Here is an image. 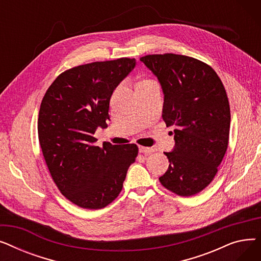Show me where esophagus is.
Masks as SVG:
<instances>
[{
	"label": "esophagus",
	"instance_id": "esophagus-1",
	"mask_svg": "<svg viewBox=\"0 0 261 261\" xmlns=\"http://www.w3.org/2000/svg\"><path fill=\"white\" fill-rule=\"evenodd\" d=\"M139 151L143 154L148 155V154H151L154 151V149L149 148V147H144V146H139Z\"/></svg>",
	"mask_w": 261,
	"mask_h": 261
}]
</instances>
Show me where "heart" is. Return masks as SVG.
<instances>
[{"instance_id":"b5f03b06","label":"heart","mask_w":261,"mask_h":261,"mask_svg":"<svg viewBox=\"0 0 261 261\" xmlns=\"http://www.w3.org/2000/svg\"><path fill=\"white\" fill-rule=\"evenodd\" d=\"M150 82H151V81H150V80H142V81L140 82V84H139V87H140V86H143V85H147V84H150Z\"/></svg>"}]
</instances>
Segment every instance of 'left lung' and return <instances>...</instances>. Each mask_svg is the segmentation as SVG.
<instances>
[{"instance_id": "1", "label": "left lung", "mask_w": 261, "mask_h": 261, "mask_svg": "<svg viewBox=\"0 0 261 261\" xmlns=\"http://www.w3.org/2000/svg\"><path fill=\"white\" fill-rule=\"evenodd\" d=\"M141 61L159 79L163 119L174 126L175 145L161 184L182 197L197 195L214 180L226 152L230 111L226 91L208 64L176 54L147 55Z\"/></svg>"}]
</instances>
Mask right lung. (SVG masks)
I'll return each mask as SVG.
<instances>
[{
    "mask_svg": "<svg viewBox=\"0 0 261 261\" xmlns=\"http://www.w3.org/2000/svg\"><path fill=\"white\" fill-rule=\"evenodd\" d=\"M136 64L119 58L78 65L61 73L40 106L38 136L42 153L60 193L77 206L99 210L120 194L135 144L96 146L94 133L107 128L110 99Z\"/></svg>",
    "mask_w": 261,
    "mask_h": 261,
    "instance_id": "right-lung-1",
    "label": "right lung"
}]
</instances>
